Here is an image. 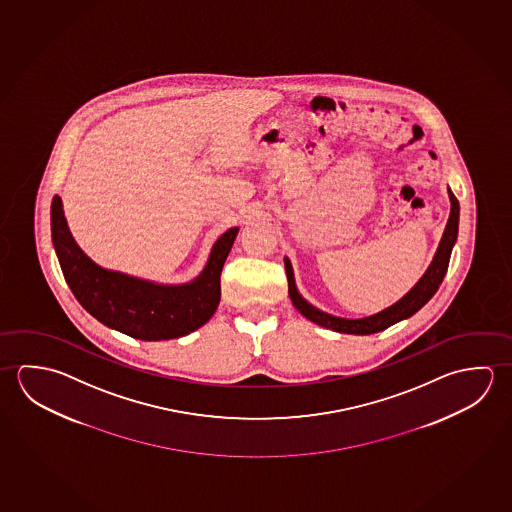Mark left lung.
<instances>
[{
    "label": "left lung",
    "mask_w": 512,
    "mask_h": 512,
    "mask_svg": "<svg viewBox=\"0 0 512 512\" xmlns=\"http://www.w3.org/2000/svg\"><path fill=\"white\" fill-rule=\"evenodd\" d=\"M448 195H450L451 204L450 218H448L446 227H444V233H442L441 242H439V247L435 251L434 260L430 263V267L426 269L423 278L419 279L416 285L412 286L407 294L399 299L398 303L392 304V306L385 308L382 312L374 313V315H369V317H362V319H344V317H337V315L322 312L319 308H315L313 304L308 303L303 295L299 294L297 285H295L292 263H290L288 258H285L288 295L292 299V304L299 310V313H303L308 321L315 322V324H319V326L326 328V330L347 333V335H371V333L387 330L392 324L412 317L439 290L442 279L446 276V270H448L453 245L457 242L460 215L459 200L455 199V195L451 193L450 188H448Z\"/></svg>",
    "instance_id": "left-lung-1"
}]
</instances>
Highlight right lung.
I'll use <instances>...</instances> for the list:
<instances>
[{"label": "right lung", "instance_id": "obj_1", "mask_svg": "<svg viewBox=\"0 0 512 512\" xmlns=\"http://www.w3.org/2000/svg\"><path fill=\"white\" fill-rule=\"evenodd\" d=\"M236 234L238 227H231L213 243L204 269L190 283L163 285L100 267L71 236L61 197L52 200L53 247L78 303L107 328L148 342L190 335L213 317Z\"/></svg>", "mask_w": 512, "mask_h": 512}]
</instances>
